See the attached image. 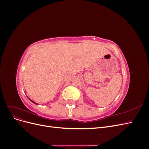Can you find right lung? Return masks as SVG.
<instances>
[{
	"instance_id": "1",
	"label": "right lung",
	"mask_w": 149,
	"mask_h": 149,
	"mask_svg": "<svg viewBox=\"0 0 149 149\" xmlns=\"http://www.w3.org/2000/svg\"><path fill=\"white\" fill-rule=\"evenodd\" d=\"M29 100H30V101H31V102H33V103H35V104H36V103H35V102H33V101H31V100H30V99H29Z\"/></svg>"
}]
</instances>
